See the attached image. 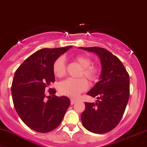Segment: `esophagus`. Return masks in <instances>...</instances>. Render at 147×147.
Returning a JSON list of instances; mask_svg holds the SVG:
<instances>
[{
    "instance_id": "34e87169",
    "label": "esophagus",
    "mask_w": 147,
    "mask_h": 147,
    "mask_svg": "<svg viewBox=\"0 0 147 147\" xmlns=\"http://www.w3.org/2000/svg\"><path fill=\"white\" fill-rule=\"evenodd\" d=\"M77 102L76 100H74V99H71V105H74V103H76Z\"/></svg>"
}]
</instances>
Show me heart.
<instances>
[{
    "mask_svg": "<svg viewBox=\"0 0 147 147\" xmlns=\"http://www.w3.org/2000/svg\"><path fill=\"white\" fill-rule=\"evenodd\" d=\"M74 60L82 67L80 76H84L91 82L97 80L99 70L96 66L91 65L90 58L84 55H77ZM53 73L57 77L62 78L66 74V65L63 57H59L53 64ZM88 88V82L84 78H67L59 84V91L62 94L71 98H76Z\"/></svg>",
    "mask_w": 147,
    "mask_h": 147,
    "instance_id": "obj_1",
    "label": "heart"
}]
</instances>
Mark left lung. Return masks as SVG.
Instances as JSON below:
<instances>
[{
  "label": "left lung",
  "instance_id": "obj_1",
  "mask_svg": "<svg viewBox=\"0 0 147 147\" xmlns=\"http://www.w3.org/2000/svg\"><path fill=\"white\" fill-rule=\"evenodd\" d=\"M94 52L102 65L100 81L87 93L96 103L85 102L81 115L84 127L94 134H105L118 125L129 98V76L120 59L104 48L79 47Z\"/></svg>",
  "mask_w": 147,
  "mask_h": 147
}]
</instances>
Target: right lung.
<instances>
[{"mask_svg": "<svg viewBox=\"0 0 147 147\" xmlns=\"http://www.w3.org/2000/svg\"><path fill=\"white\" fill-rule=\"evenodd\" d=\"M71 46L45 48L36 51L16 71L11 96L16 111L27 127L35 131L47 133L59 126L70 105L66 96H55L56 90H47L55 81L53 64Z\"/></svg>", "mask_w": 147, "mask_h": 147, "instance_id": "add662e5", "label": "right lung"}]
</instances>
